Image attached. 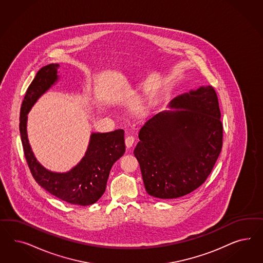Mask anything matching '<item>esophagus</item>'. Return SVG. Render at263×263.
<instances>
[{"instance_id": "1", "label": "esophagus", "mask_w": 263, "mask_h": 263, "mask_svg": "<svg viewBox=\"0 0 263 263\" xmlns=\"http://www.w3.org/2000/svg\"><path fill=\"white\" fill-rule=\"evenodd\" d=\"M134 143H135L134 137H132V136H128V137H126V139H125V145H126L127 148H131V147L133 146Z\"/></svg>"}]
</instances>
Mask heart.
<instances>
[{
    "label": "heart",
    "mask_w": 263,
    "mask_h": 263,
    "mask_svg": "<svg viewBox=\"0 0 263 263\" xmlns=\"http://www.w3.org/2000/svg\"><path fill=\"white\" fill-rule=\"evenodd\" d=\"M161 95V88L158 85L153 84L144 89L141 96L131 109V112L136 119H144L148 116L155 104L157 103Z\"/></svg>",
    "instance_id": "heart-1"
}]
</instances>
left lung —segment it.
Here are the masks:
<instances>
[{"label":"left lung","mask_w":263,"mask_h":263,"mask_svg":"<svg viewBox=\"0 0 263 263\" xmlns=\"http://www.w3.org/2000/svg\"><path fill=\"white\" fill-rule=\"evenodd\" d=\"M168 109L146 121L134 155L145 191L177 199L199 188L215 165L223 144L218 97L201 86L175 97Z\"/></svg>","instance_id":"obj_1"}]
</instances>
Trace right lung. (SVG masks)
I'll use <instances>...</instances> for the list:
<instances>
[{"label": "right lung", "mask_w": 263, "mask_h": 263, "mask_svg": "<svg viewBox=\"0 0 263 263\" xmlns=\"http://www.w3.org/2000/svg\"><path fill=\"white\" fill-rule=\"evenodd\" d=\"M59 67V64L43 66L27 89L20 111L21 141L28 166L39 185L62 200L86 206L102 197L112 165L124 154V131L119 129L107 133H91L85 156L66 173H55L43 167L29 143L28 114L40 96L58 82Z\"/></svg>", "instance_id": "right-lung-1"}]
</instances>
